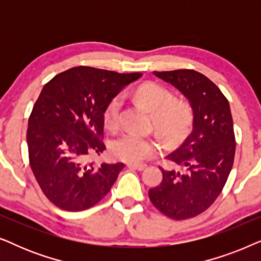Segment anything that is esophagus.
<instances>
[{"label":"esophagus","instance_id":"1","mask_svg":"<svg viewBox=\"0 0 261 261\" xmlns=\"http://www.w3.org/2000/svg\"><path fill=\"white\" fill-rule=\"evenodd\" d=\"M127 166L130 167V169H135V170H138V171H142V170L146 169L145 164H133V163H129V164H127Z\"/></svg>","mask_w":261,"mask_h":261}]
</instances>
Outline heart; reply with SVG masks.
<instances>
[{"label": "heart", "mask_w": 261, "mask_h": 261, "mask_svg": "<svg viewBox=\"0 0 261 261\" xmlns=\"http://www.w3.org/2000/svg\"><path fill=\"white\" fill-rule=\"evenodd\" d=\"M135 96L153 114L155 129L167 140H179L191 129L194 113L188 103L176 101L173 92L164 85L147 83L135 91ZM122 96L116 95L110 99L105 109V122L109 128L119 124ZM158 145L152 139L128 132L116 138L112 144V152L116 158L126 162L139 163L154 155Z\"/></svg>", "instance_id": "1"}]
</instances>
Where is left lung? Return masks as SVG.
<instances>
[{
  "instance_id": "1",
  "label": "left lung",
  "mask_w": 261,
  "mask_h": 261,
  "mask_svg": "<svg viewBox=\"0 0 261 261\" xmlns=\"http://www.w3.org/2000/svg\"><path fill=\"white\" fill-rule=\"evenodd\" d=\"M173 85L190 103L192 132L166 156L181 171L164 170L163 180L148 191L159 212L173 220L197 216L215 202L229 176L235 155L233 119L219 88L194 70L153 72Z\"/></svg>"
}]
</instances>
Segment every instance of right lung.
I'll list each match as a JSON object with an SVG mask.
<instances>
[{
	"label": "right lung",
	"instance_id": "obj_1",
	"mask_svg": "<svg viewBox=\"0 0 261 261\" xmlns=\"http://www.w3.org/2000/svg\"><path fill=\"white\" fill-rule=\"evenodd\" d=\"M141 76L78 66L42 88L28 120V154L38 184L58 208H91L116 181L123 163L94 166L87 156L106 149L101 139L107 105Z\"/></svg>",
	"mask_w": 261,
	"mask_h": 261
}]
</instances>
